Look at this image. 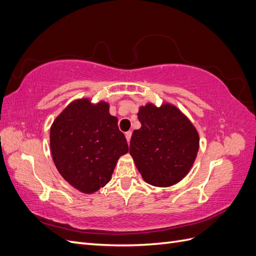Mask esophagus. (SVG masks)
Segmentation results:
<instances>
[{
  "label": "esophagus",
  "instance_id": "esophagus-1",
  "mask_svg": "<svg viewBox=\"0 0 256 256\" xmlns=\"http://www.w3.org/2000/svg\"><path fill=\"white\" fill-rule=\"evenodd\" d=\"M131 136H132V132H131V131H128V132H126V134H125V136H126V140H127L128 144H129V142H130Z\"/></svg>",
  "mask_w": 256,
  "mask_h": 256
}]
</instances>
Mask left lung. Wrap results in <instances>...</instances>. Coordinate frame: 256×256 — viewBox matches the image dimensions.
<instances>
[{"label":"left lung","instance_id":"left-lung-1","mask_svg":"<svg viewBox=\"0 0 256 256\" xmlns=\"http://www.w3.org/2000/svg\"><path fill=\"white\" fill-rule=\"evenodd\" d=\"M141 128L134 130L130 154L143 180L154 187L180 182L192 168L200 147L198 134L178 108L171 104L140 106Z\"/></svg>","mask_w":256,"mask_h":256}]
</instances>
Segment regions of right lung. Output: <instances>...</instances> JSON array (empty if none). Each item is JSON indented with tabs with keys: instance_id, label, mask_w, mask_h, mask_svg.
Listing matches in <instances>:
<instances>
[{
	"instance_id": "obj_1",
	"label": "right lung",
	"mask_w": 256,
	"mask_h": 256,
	"mask_svg": "<svg viewBox=\"0 0 256 256\" xmlns=\"http://www.w3.org/2000/svg\"><path fill=\"white\" fill-rule=\"evenodd\" d=\"M109 104L88 98L69 104L50 129V148L58 171L74 188L94 193L111 180L116 162L128 152L127 140Z\"/></svg>"
}]
</instances>
